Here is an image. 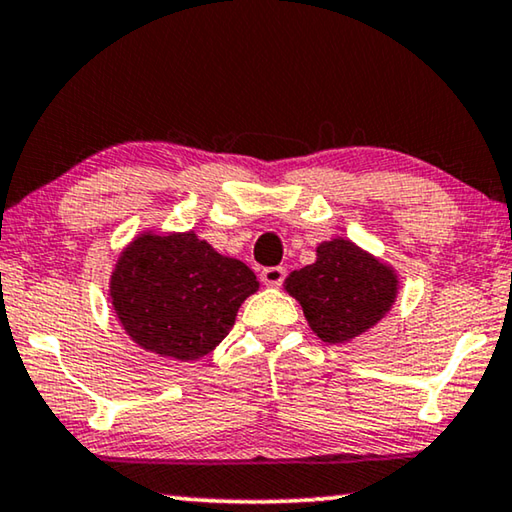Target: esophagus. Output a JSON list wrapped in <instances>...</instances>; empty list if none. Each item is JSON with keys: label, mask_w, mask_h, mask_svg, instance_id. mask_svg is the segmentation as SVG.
Returning <instances> with one entry per match:
<instances>
[{"label": "esophagus", "mask_w": 512, "mask_h": 512, "mask_svg": "<svg viewBox=\"0 0 512 512\" xmlns=\"http://www.w3.org/2000/svg\"><path fill=\"white\" fill-rule=\"evenodd\" d=\"M286 279V270L281 265H274V268H263L261 270V281L265 286H281Z\"/></svg>", "instance_id": "34e87169"}]
</instances>
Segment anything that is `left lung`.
<instances>
[{
	"label": "left lung",
	"instance_id": "1",
	"mask_svg": "<svg viewBox=\"0 0 512 512\" xmlns=\"http://www.w3.org/2000/svg\"><path fill=\"white\" fill-rule=\"evenodd\" d=\"M309 328L328 344H344L388 314L397 298V274L351 240L321 242L316 263L286 277Z\"/></svg>",
	"mask_w": 512,
	"mask_h": 512
}]
</instances>
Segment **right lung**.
<instances>
[{
  "label": "right lung",
  "mask_w": 512,
  "mask_h": 512,
  "mask_svg": "<svg viewBox=\"0 0 512 512\" xmlns=\"http://www.w3.org/2000/svg\"><path fill=\"white\" fill-rule=\"evenodd\" d=\"M256 274L194 231L143 233L110 274V300L127 335L161 358L198 360L235 325Z\"/></svg>",
  "instance_id": "1"
}]
</instances>
